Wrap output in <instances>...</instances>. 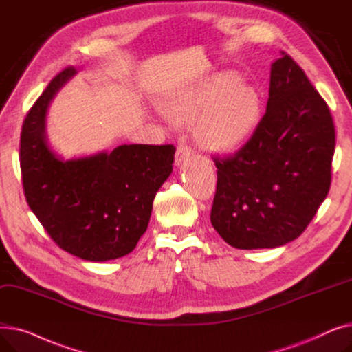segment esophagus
Here are the masks:
<instances>
[{
    "mask_svg": "<svg viewBox=\"0 0 352 352\" xmlns=\"http://www.w3.org/2000/svg\"><path fill=\"white\" fill-rule=\"evenodd\" d=\"M191 157H192L191 148H188L187 145H179V146L177 148V154H175V165H177V166H181L182 164L188 162Z\"/></svg>",
    "mask_w": 352,
    "mask_h": 352,
    "instance_id": "obj_1",
    "label": "esophagus"
}]
</instances>
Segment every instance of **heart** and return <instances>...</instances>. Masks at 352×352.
<instances>
[{"label": "heart", "instance_id": "1", "mask_svg": "<svg viewBox=\"0 0 352 352\" xmlns=\"http://www.w3.org/2000/svg\"><path fill=\"white\" fill-rule=\"evenodd\" d=\"M162 116L177 128L194 125L201 150L230 155L243 148L263 117V97L254 85L239 82L232 71L179 87L160 102Z\"/></svg>", "mask_w": 352, "mask_h": 352}]
</instances>
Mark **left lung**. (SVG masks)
<instances>
[{
  "label": "left lung",
  "instance_id": "obj_1",
  "mask_svg": "<svg viewBox=\"0 0 352 352\" xmlns=\"http://www.w3.org/2000/svg\"><path fill=\"white\" fill-rule=\"evenodd\" d=\"M329 108L288 54L271 64L267 111L235 155L215 160L211 224L239 250L285 245L317 214L331 186Z\"/></svg>",
  "mask_w": 352,
  "mask_h": 352
}]
</instances>
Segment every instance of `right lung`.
Returning a JSON list of instances; mask_svg holds the SVG:
<instances>
[{"mask_svg": "<svg viewBox=\"0 0 352 352\" xmlns=\"http://www.w3.org/2000/svg\"><path fill=\"white\" fill-rule=\"evenodd\" d=\"M74 74L60 72L24 120L23 186L55 243L85 261L104 263L131 252L146 231L155 194L173 173L175 146L124 144L65 160L51 148L47 113Z\"/></svg>", "mask_w": 352, "mask_h": 352, "instance_id": "1", "label": "right lung"}]
</instances>
